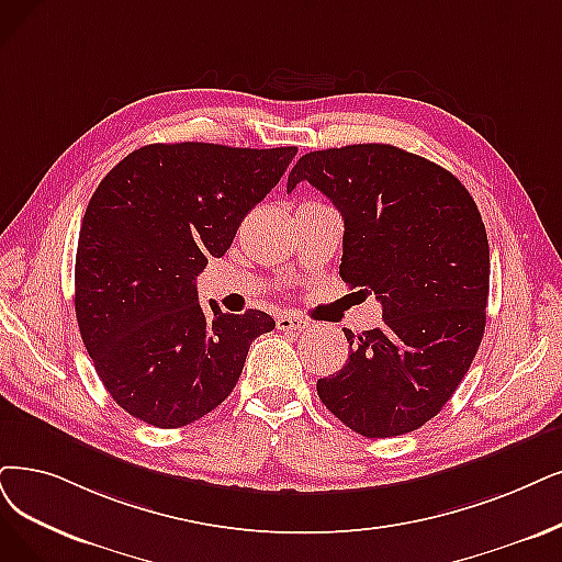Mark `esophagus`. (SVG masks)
<instances>
[{
  "mask_svg": "<svg viewBox=\"0 0 562 562\" xmlns=\"http://www.w3.org/2000/svg\"><path fill=\"white\" fill-rule=\"evenodd\" d=\"M277 327L283 331H288V329L302 331V329L311 327V323L304 316H297V313H281V316L277 318Z\"/></svg>",
  "mask_w": 562,
  "mask_h": 562,
  "instance_id": "obj_1",
  "label": "esophagus"
}]
</instances>
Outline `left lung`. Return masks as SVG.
Listing matches in <instances>:
<instances>
[{
    "label": "left lung",
    "instance_id": "obj_1",
    "mask_svg": "<svg viewBox=\"0 0 562 562\" xmlns=\"http://www.w3.org/2000/svg\"><path fill=\"white\" fill-rule=\"evenodd\" d=\"M308 182L344 216L339 274L383 304V325L352 334L348 362L318 396L348 429L392 438L440 413L484 336L488 239L473 195L450 172L394 145L308 151L288 191Z\"/></svg>",
    "mask_w": 562,
    "mask_h": 562
}]
</instances>
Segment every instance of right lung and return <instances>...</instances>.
<instances>
[{
	"label": "right lung",
	"instance_id": "add662e5",
	"mask_svg": "<svg viewBox=\"0 0 562 562\" xmlns=\"http://www.w3.org/2000/svg\"><path fill=\"white\" fill-rule=\"evenodd\" d=\"M297 147L147 145L97 187L76 254L82 344L120 408L159 429L212 413L241 375L262 311L198 302L195 277L231 249L244 216L272 191Z\"/></svg>",
	"mask_w": 562,
	"mask_h": 562
}]
</instances>
